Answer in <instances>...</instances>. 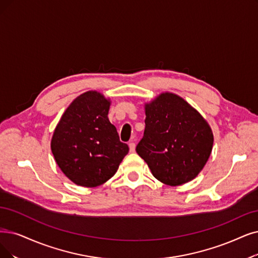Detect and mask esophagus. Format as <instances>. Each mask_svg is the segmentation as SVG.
Returning <instances> with one entry per match:
<instances>
[{
	"label": "esophagus",
	"instance_id": "esophagus-1",
	"mask_svg": "<svg viewBox=\"0 0 258 258\" xmlns=\"http://www.w3.org/2000/svg\"><path fill=\"white\" fill-rule=\"evenodd\" d=\"M129 149H130V152H135L136 151V144L133 141H131L129 143Z\"/></svg>",
	"mask_w": 258,
	"mask_h": 258
}]
</instances>
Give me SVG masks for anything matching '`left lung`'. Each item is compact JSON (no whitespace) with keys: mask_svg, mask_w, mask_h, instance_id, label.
Instances as JSON below:
<instances>
[{"mask_svg":"<svg viewBox=\"0 0 258 258\" xmlns=\"http://www.w3.org/2000/svg\"><path fill=\"white\" fill-rule=\"evenodd\" d=\"M145 131L137 146L160 182L179 186L198 176L212 153L214 136L200 113L181 96L162 92L144 104Z\"/></svg>","mask_w":258,"mask_h":258,"instance_id":"8db88e82","label":"left lung"}]
</instances>
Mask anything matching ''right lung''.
I'll list each match as a JSON object with an SVG mask.
<instances>
[{"label": "right lung", "mask_w": 258, "mask_h": 258, "mask_svg": "<svg viewBox=\"0 0 258 258\" xmlns=\"http://www.w3.org/2000/svg\"><path fill=\"white\" fill-rule=\"evenodd\" d=\"M111 98L91 90L61 115L50 141L54 159L76 185L96 187L114 176L129 151L108 118Z\"/></svg>", "instance_id": "obj_1"}]
</instances>
